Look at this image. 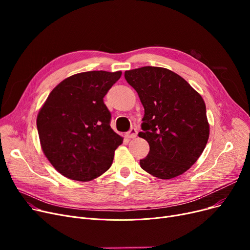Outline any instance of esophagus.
I'll use <instances>...</instances> for the list:
<instances>
[{
	"instance_id": "1",
	"label": "esophagus",
	"mask_w": 250,
	"mask_h": 250,
	"mask_svg": "<svg viewBox=\"0 0 250 250\" xmlns=\"http://www.w3.org/2000/svg\"><path fill=\"white\" fill-rule=\"evenodd\" d=\"M137 135H138V132H137V129L136 128H130V130L129 132H127L126 133V138H128V139H135L136 137H137Z\"/></svg>"
}]
</instances>
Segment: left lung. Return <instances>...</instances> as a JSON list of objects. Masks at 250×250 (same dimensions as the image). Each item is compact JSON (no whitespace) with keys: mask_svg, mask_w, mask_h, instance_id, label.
<instances>
[{"mask_svg":"<svg viewBox=\"0 0 250 250\" xmlns=\"http://www.w3.org/2000/svg\"><path fill=\"white\" fill-rule=\"evenodd\" d=\"M145 108L142 132L150 146L142 169L160 179L185 173L202 155L209 136L206 104L182 77L161 67L125 72Z\"/></svg>","mask_w":250,"mask_h":250,"instance_id":"obj_1","label":"left lung"}]
</instances>
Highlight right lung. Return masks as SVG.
Wrapping results in <instances>:
<instances>
[{
  "mask_svg": "<svg viewBox=\"0 0 250 250\" xmlns=\"http://www.w3.org/2000/svg\"><path fill=\"white\" fill-rule=\"evenodd\" d=\"M122 72L90 71L65 78L39 109L36 125L43 154L64 177L90 181L107 171L124 138L110 127L103 97Z\"/></svg>",
  "mask_w": 250,
  "mask_h": 250,
  "instance_id": "add662e5",
  "label": "right lung"
}]
</instances>
